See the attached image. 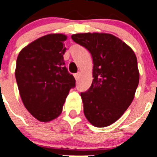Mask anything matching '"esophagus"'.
I'll list each match as a JSON object with an SVG mask.
<instances>
[{
  "instance_id": "esophagus-1",
  "label": "esophagus",
  "mask_w": 157,
  "mask_h": 157,
  "mask_svg": "<svg viewBox=\"0 0 157 157\" xmlns=\"http://www.w3.org/2000/svg\"><path fill=\"white\" fill-rule=\"evenodd\" d=\"M79 76H80V73H76V74H74V77L75 79H76V81H78L79 80Z\"/></svg>"
}]
</instances>
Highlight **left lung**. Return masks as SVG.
Returning <instances> with one entry per match:
<instances>
[{
    "instance_id": "8db88e82",
    "label": "left lung",
    "mask_w": 157,
    "mask_h": 157,
    "mask_svg": "<svg viewBox=\"0 0 157 157\" xmlns=\"http://www.w3.org/2000/svg\"><path fill=\"white\" fill-rule=\"evenodd\" d=\"M93 57V82L81 93L84 114L94 127H108L132 104L140 81L133 50L118 37L105 33L72 35Z\"/></svg>"
}]
</instances>
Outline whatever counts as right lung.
Returning <instances> with one entry per match:
<instances>
[{
  "label": "right lung",
  "mask_w": 157,
  "mask_h": 157,
  "mask_svg": "<svg viewBox=\"0 0 157 157\" xmlns=\"http://www.w3.org/2000/svg\"><path fill=\"white\" fill-rule=\"evenodd\" d=\"M66 39L63 34L44 35L21 49L17 59L15 77L21 101L43 123L59 116L69 90L76 85L64 66Z\"/></svg>",
  "instance_id": "obj_1"
}]
</instances>
